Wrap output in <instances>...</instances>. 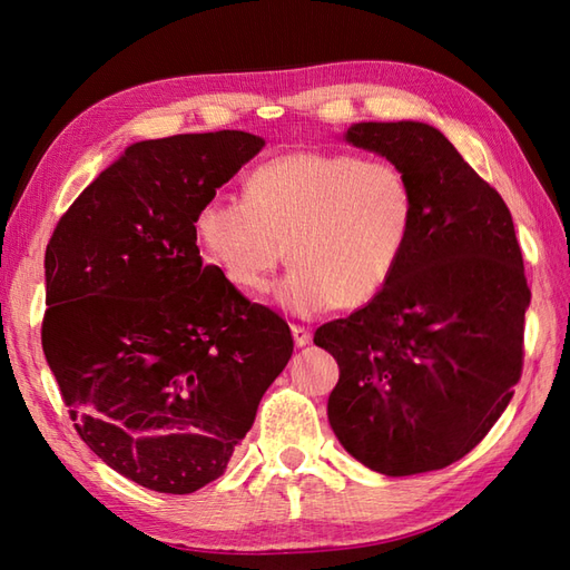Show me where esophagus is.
I'll return each mask as SVG.
<instances>
[{"instance_id":"34e87169","label":"esophagus","mask_w":570,"mask_h":570,"mask_svg":"<svg viewBox=\"0 0 570 570\" xmlns=\"http://www.w3.org/2000/svg\"><path fill=\"white\" fill-rule=\"evenodd\" d=\"M292 335H294V343L298 347H306L311 343V331L304 328V325H292Z\"/></svg>"}]
</instances>
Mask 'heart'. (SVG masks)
I'll return each instance as SVG.
<instances>
[{
  "label": "heart",
  "mask_w": 570,
  "mask_h": 570,
  "mask_svg": "<svg viewBox=\"0 0 570 570\" xmlns=\"http://www.w3.org/2000/svg\"><path fill=\"white\" fill-rule=\"evenodd\" d=\"M416 227V188L402 166L355 151H292L247 176L245 198L215 196L196 215L208 264L245 296L296 269L278 304L298 316L370 306L394 282Z\"/></svg>",
  "instance_id": "obj_1"
}]
</instances>
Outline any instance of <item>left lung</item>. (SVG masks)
<instances>
[{
    "mask_svg": "<svg viewBox=\"0 0 570 570\" xmlns=\"http://www.w3.org/2000/svg\"><path fill=\"white\" fill-rule=\"evenodd\" d=\"M345 141L404 168L416 227L394 282L313 335L341 367L328 421L382 475L441 470L485 439L522 377L531 292L512 215L431 125L360 122Z\"/></svg>",
    "mask_w": 570,
    "mask_h": 570,
    "instance_id": "obj_1",
    "label": "left lung"
}]
</instances>
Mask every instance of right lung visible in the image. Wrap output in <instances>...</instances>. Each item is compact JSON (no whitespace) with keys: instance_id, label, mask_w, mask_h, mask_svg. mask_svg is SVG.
Here are the masks:
<instances>
[{"instance_id":"add662e5","label":"right lung","mask_w":570,"mask_h":570,"mask_svg":"<svg viewBox=\"0 0 570 570\" xmlns=\"http://www.w3.org/2000/svg\"><path fill=\"white\" fill-rule=\"evenodd\" d=\"M262 147L237 129L131 144L46 247V362L80 439L141 488L220 478L294 353L286 321L203 264L193 229Z\"/></svg>"}]
</instances>
